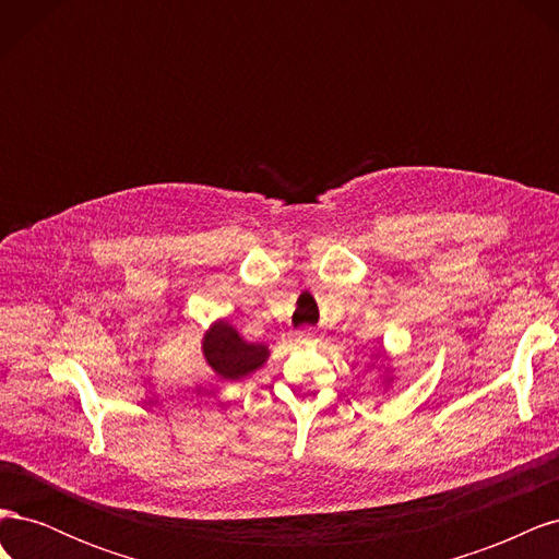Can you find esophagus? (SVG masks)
I'll return each instance as SVG.
<instances>
[{"mask_svg": "<svg viewBox=\"0 0 559 559\" xmlns=\"http://www.w3.org/2000/svg\"><path fill=\"white\" fill-rule=\"evenodd\" d=\"M296 337H298V343H317L319 341V333L314 329H300L296 333Z\"/></svg>", "mask_w": 559, "mask_h": 559, "instance_id": "esophagus-1", "label": "esophagus"}]
</instances>
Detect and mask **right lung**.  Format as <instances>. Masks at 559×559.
Wrapping results in <instances>:
<instances>
[{"label":"right lung","instance_id":"1","mask_svg":"<svg viewBox=\"0 0 559 559\" xmlns=\"http://www.w3.org/2000/svg\"><path fill=\"white\" fill-rule=\"evenodd\" d=\"M202 354L207 364L224 380H242L253 370L261 368L267 359V347L259 343H247L226 321L216 324L205 333Z\"/></svg>","mask_w":559,"mask_h":559}]
</instances>
